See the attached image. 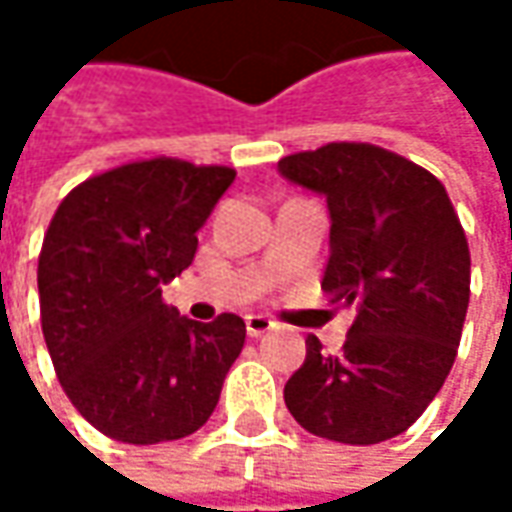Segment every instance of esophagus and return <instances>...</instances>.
Listing matches in <instances>:
<instances>
[{
  "label": "esophagus",
  "instance_id": "esophagus-1",
  "mask_svg": "<svg viewBox=\"0 0 512 512\" xmlns=\"http://www.w3.org/2000/svg\"><path fill=\"white\" fill-rule=\"evenodd\" d=\"M245 327L247 336H262V333H267L273 327V322L267 316H262V313H250V316H245Z\"/></svg>",
  "mask_w": 512,
  "mask_h": 512
}]
</instances>
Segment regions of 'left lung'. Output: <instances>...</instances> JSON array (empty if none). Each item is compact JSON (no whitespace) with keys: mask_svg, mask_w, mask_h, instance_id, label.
Wrapping results in <instances>:
<instances>
[{"mask_svg":"<svg viewBox=\"0 0 512 512\" xmlns=\"http://www.w3.org/2000/svg\"><path fill=\"white\" fill-rule=\"evenodd\" d=\"M330 210L322 290L356 319L339 353L307 336L285 404L307 433L379 444L404 433L442 390L470 302V247L444 185L367 142H330L279 159Z\"/></svg>","mask_w":512,"mask_h":512,"instance_id":"left-lung-1","label":"left lung"}]
</instances>
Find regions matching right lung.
<instances>
[{
    "mask_svg": "<svg viewBox=\"0 0 512 512\" xmlns=\"http://www.w3.org/2000/svg\"><path fill=\"white\" fill-rule=\"evenodd\" d=\"M233 179L225 165L139 159L73 187L50 219L36 270L50 362L73 407L116 442L196 433L245 347L236 313L205 325L162 299Z\"/></svg>",
    "mask_w": 512,
    "mask_h": 512,
    "instance_id": "add662e5",
    "label": "right lung"
}]
</instances>
